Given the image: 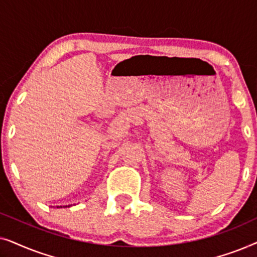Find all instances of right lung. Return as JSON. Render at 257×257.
Segmentation results:
<instances>
[{
	"instance_id": "right-lung-1",
	"label": "right lung",
	"mask_w": 257,
	"mask_h": 257,
	"mask_svg": "<svg viewBox=\"0 0 257 257\" xmlns=\"http://www.w3.org/2000/svg\"><path fill=\"white\" fill-rule=\"evenodd\" d=\"M57 207H58V206H57ZM59 207H62V206H59Z\"/></svg>"
}]
</instances>
